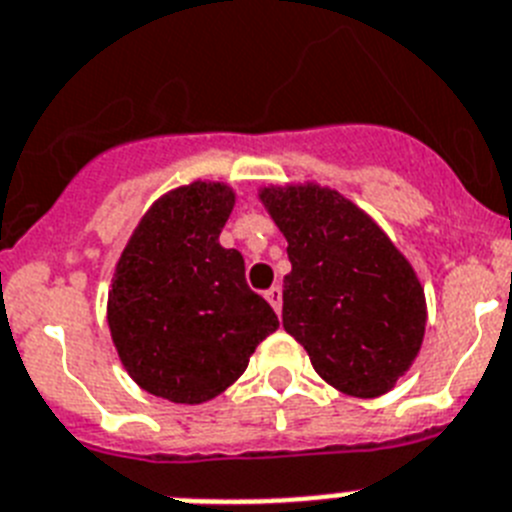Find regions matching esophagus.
Segmentation results:
<instances>
[{"instance_id": "obj_1", "label": "esophagus", "mask_w": 512, "mask_h": 512, "mask_svg": "<svg viewBox=\"0 0 512 512\" xmlns=\"http://www.w3.org/2000/svg\"><path fill=\"white\" fill-rule=\"evenodd\" d=\"M265 299H268L270 306H273V309L281 314V306H283V288L281 286H270L268 291H265Z\"/></svg>"}]
</instances>
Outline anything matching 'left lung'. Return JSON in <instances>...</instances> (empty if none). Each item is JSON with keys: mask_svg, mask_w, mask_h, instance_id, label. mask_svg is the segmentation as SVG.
Returning a JSON list of instances; mask_svg holds the SVG:
<instances>
[{"mask_svg": "<svg viewBox=\"0 0 512 512\" xmlns=\"http://www.w3.org/2000/svg\"><path fill=\"white\" fill-rule=\"evenodd\" d=\"M288 242L283 327L342 394L381 397L420 353L428 309L407 257L337 190L262 188Z\"/></svg>", "mask_w": 512, "mask_h": 512, "instance_id": "left-lung-1", "label": "left lung"}]
</instances>
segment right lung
<instances>
[{
  "mask_svg": "<svg viewBox=\"0 0 512 512\" xmlns=\"http://www.w3.org/2000/svg\"><path fill=\"white\" fill-rule=\"evenodd\" d=\"M234 208L224 182L162 195L115 265L108 324L123 368L154 397L201 404L239 379L278 317L244 278V257L219 244Z\"/></svg>",
  "mask_w": 512,
  "mask_h": 512,
  "instance_id": "right-lung-1",
  "label": "right lung"
}]
</instances>
